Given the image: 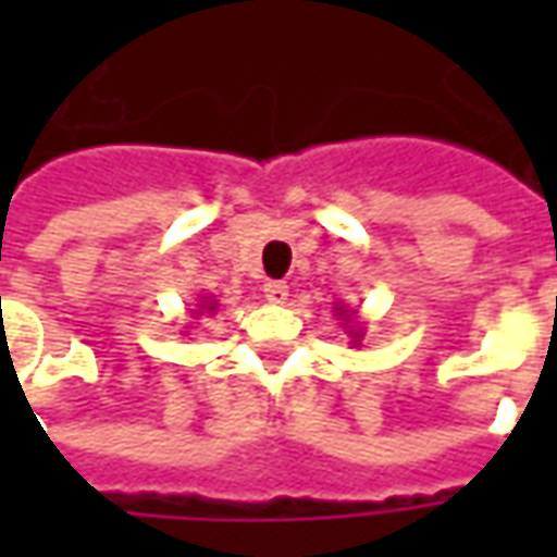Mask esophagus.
<instances>
[{
  "mask_svg": "<svg viewBox=\"0 0 557 557\" xmlns=\"http://www.w3.org/2000/svg\"><path fill=\"white\" fill-rule=\"evenodd\" d=\"M262 292H265V298L271 304H283L289 298V286H286L283 280H268L265 286H262Z\"/></svg>",
  "mask_w": 557,
  "mask_h": 557,
  "instance_id": "34e87169",
  "label": "esophagus"
}]
</instances>
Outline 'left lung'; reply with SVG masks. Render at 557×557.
Returning <instances> with one entry per match:
<instances>
[{
	"label": "left lung",
	"instance_id": "left-lung-1",
	"mask_svg": "<svg viewBox=\"0 0 557 557\" xmlns=\"http://www.w3.org/2000/svg\"><path fill=\"white\" fill-rule=\"evenodd\" d=\"M337 315H343V322H349V310H343V307H337ZM349 334H351V337H355V346H358V339H361V334H363V331H361V327H355V325H351L349 327Z\"/></svg>",
	"mask_w": 557,
	"mask_h": 557
}]
</instances>
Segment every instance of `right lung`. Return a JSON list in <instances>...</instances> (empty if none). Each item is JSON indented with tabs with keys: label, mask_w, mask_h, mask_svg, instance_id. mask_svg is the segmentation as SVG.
<instances>
[{
	"label": "right lung",
	"mask_w": 557,
	"mask_h": 557,
	"mask_svg": "<svg viewBox=\"0 0 557 557\" xmlns=\"http://www.w3.org/2000/svg\"><path fill=\"white\" fill-rule=\"evenodd\" d=\"M199 307H202L206 313H214V310H218V304H214V301H202ZM202 310H196V313H202Z\"/></svg>",
	"instance_id": "obj_1"
}]
</instances>
